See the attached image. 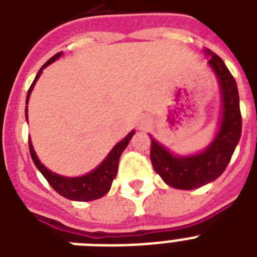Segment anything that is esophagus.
<instances>
[{
  "mask_svg": "<svg viewBox=\"0 0 257 257\" xmlns=\"http://www.w3.org/2000/svg\"><path fill=\"white\" fill-rule=\"evenodd\" d=\"M145 126H147V124H141V125H140V128H141V129H144Z\"/></svg>",
  "mask_w": 257,
  "mask_h": 257,
  "instance_id": "obj_1",
  "label": "esophagus"
}]
</instances>
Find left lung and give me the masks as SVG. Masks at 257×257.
I'll return each mask as SVG.
<instances>
[{
  "instance_id": "obj_1",
  "label": "left lung",
  "mask_w": 257,
  "mask_h": 257,
  "mask_svg": "<svg viewBox=\"0 0 257 257\" xmlns=\"http://www.w3.org/2000/svg\"><path fill=\"white\" fill-rule=\"evenodd\" d=\"M204 52L217 78L221 96V116L213 140L199 153L176 155L149 135L153 169L167 185L184 191L203 187L217 179L229 164L241 136L239 90L235 78L217 54L209 49Z\"/></svg>"
}]
</instances>
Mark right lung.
<instances>
[{"label":"right lung","instance_id":"1","mask_svg":"<svg viewBox=\"0 0 257 257\" xmlns=\"http://www.w3.org/2000/svg\"><path fill=\"white\" fill-rule=\"evenodd\" d=\"M62 56V52L54 54L53 57L49 58L48 61L42 65V68L38 70L37 76L34 78L33 84L30 85L29 90H28V96H26V106H25V116L26 121H28V102H29L30 93L33 90L36 82L41 76L42 70L45 69L46 66L50 65L52 62H54L57 58ZM135 131L126 135L121 141H118L112 151L108 153V156L105 157L104 160L101 161L100 165H97L96 168L90 171L86 175L78 176V177H66V176H61L54 173V172L49 171L45 165L42 164L40 159L36 155V151L33 148V144L29 139V151L32 160H33L34 165L37 167V169L42 173V176L48 180V183L50 184V187L53 188L54 191L57 192L58 195L64 196L65 199L74 200V201H92V200H97L105 196L109 192L114 177L118 171V161H120L121 153L124 152L125 148L128 147L129 141L135 135Z\"/></svg>","mask_w":257,"mask_h":257}]
</instances>
